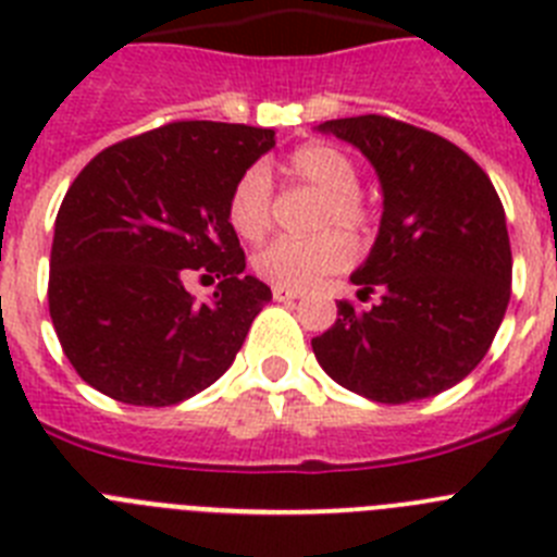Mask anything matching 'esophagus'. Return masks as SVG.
I'll list each match as a JSON object with an SVG mask.
<instances>
[{
  "instance_id": "1",
  "label": "esophagus",
  "mask_w": 557,
  "mask_h": 557,
  "mask_svg": "<svg viewBox=\"0 0 557 557\" xmlns=\"http://www.w3.org/2000/svg\"><path fill=\"white\" fill-rule=\"evenodd\" d=\"M298 289H284V287H273V298L275 301H295L298 298Z\"/></svg>"
}]
</instances>
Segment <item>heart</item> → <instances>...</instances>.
Here are the masks:
<instances>
[{
  "mask_svg": "<svg viewBox=\"0 0 557 557\" xmlns=\"http://www.w3.org/2000/svg\"><path fill=\"white\" fill-rule=\"evenodd\" d=\"M289 178L321 191L314 206L312 228H339L343 234L366 236L373 228L371 206L359 195V170L346 152L323 141H312L289 152ZM228 223L243 239H262L273 225V184L264 166H248L234 181L225 203ZM351 262V245L337 231L314 236H278L256 250L253 270L273 287L307 289L323 275L339 273Z\"/></svg>",
  "mask_w": 557,
  "mask_h": 557,
  "instance_id": "1",
  "label": "heart"
}]
</instances>
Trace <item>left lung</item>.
I'll return each mask as SVG.
<instances>
[{"label": "left lung", "mask_w": 557, "mask_h": 557, "mask_svg": "<svg viewBox=\"0 0 557 557\" xmlns=\"http://www.w3.org/2000/svg\"><path fill=\"white\" fill-rule=\"evenodd\" d=\"M376 166L385 211L368 262L351 275L359 309L312 339L323 371L348 391L407 405L449 391L488 354L513 282L505 209L469 152L382 113L321 125Z\"/></svg>", "instance_id": "left-lung-1"}]
</instances>
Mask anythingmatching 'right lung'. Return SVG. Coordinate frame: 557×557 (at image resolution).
Masks as SVG:
<instances>
[{
    "instance_id": "add662e5",
    "label": "right lung",
    "mask_w": 557,
    "mask_h": 557,
    "mask_svg": "<svg viewBox=\"0 0 557 557\" xmlns=\"http://www.w3.org/2000/svg\"><path fill=\"white\" fill-rule=\"evenodd\" d=\"M268 127L181 120L97 152L55 218L49 318L77 376L136 407H172L218 382L273 298L245 275L225 203L275 145ZM189 272L221 278L209 305Z\"/></svg>"
}]
</instances>
